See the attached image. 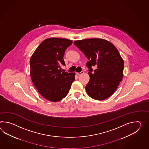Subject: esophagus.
I'll return each instance as SVG.
<instances>
[{
	"label": "esophagus",
	"mask_w": 149,
	"mask_h": 149,
	"mask_svg": "<svg viewBox=\"0 0 149 149\" xmlns=\"http://www.w3.org/2000/svg\"><path fill=\"white\" fill-rule=\"evenodd\" d=\"M84 73V72L83 71H82V72H81L80 73H76V75H78V76H79V75H82Z\"/></svg>",
	"instance_id": "esophagus-1"
}]
</instances>
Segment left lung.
Listing matches in <instances>:
<instances>
[{"instance_id": "left-lung-1", "label": "left lung", "mask_w": 149, "mask_h": 149, "mask_svg": "<svg viewBox=\"0 0 149 149\" xmlns=\"http://www.w3.org/2000/svg\"><path fill=\"white\" fill-rule=\"evenodd\" d=\"M74 44L82 51L89 61V82L86 90L93 99L102 100L113 94L122 81L124 61L119 51L109 41L101 38L75 40ZM95 66L93 72L92 67Z\"/></svg>"}]
</instances>
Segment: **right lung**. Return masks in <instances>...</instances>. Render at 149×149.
<instances>
[{
  "label": "right lung",
  "mask_w": 149,
  "mask_h": 149,
  "mask_svg": "<svg viewBox=\"0 0 149 149\" xmlns=\"http://www.w3.org/2000/svg\"><path fill=\"white\" fill-rule=\"evenodd\" d=\"M73 41L50 38L43 40L30 60V76L38 93L45 99L56 102L65 98L75 80V73L62 72L65 66V51Z\"/></svg>",
  "instance_id": "obj_1"
}]
</instances>
